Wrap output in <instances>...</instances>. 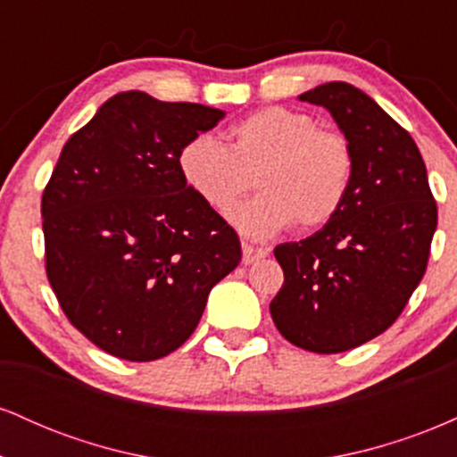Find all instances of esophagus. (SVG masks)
Listing matches in <instances>:
<instances>
[{"instance_id":"obj_1","label":"esophagus","mask_w":457,"mask_h":457,"mask_svg":"<svg viewBox=\"0 0 457 457\" xmlns=\"http://www.w3.org/2000/svg\"><path fill=\"white\" fill-rule=\"evenodd\" d=\"M266 255H269V249H262V246L243 243V264H253V262L266 258Z\"/></svg>"}]
</instances>
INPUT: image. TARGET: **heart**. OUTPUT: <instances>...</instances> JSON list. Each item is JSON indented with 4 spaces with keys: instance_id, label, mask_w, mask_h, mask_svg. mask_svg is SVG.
Segmentation results:
<instances>
[{
    "instance_id": "1",
    "label": "heart",
    "mask_w": 457,
    "mask_h": 457,
    "mask_svg": "<svg viewBox=\"0 0 457 457\" xmlns=\"http://www.w3.org/2000/svg\"><path fill=\"white\" fill-rule=\"evenodd\" d=\"M185 185L212 208L228 212L253 187L260 195L234 208L240 232L266 238L287 225L312 229L342 208L354 176L348 139L318 129L312 115L266 107L234 124L229 145L199 135L178 154Z\"/></svg>"
}]
</instances>
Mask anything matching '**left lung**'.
I'll use <instances>...</instances> for the list:
<instances>
[{
  "label": "left lung",
  "mask_w": 457,
  "mask_h": 457,
  "mask_svg": "<svg viewBox=\"0 0 457 457\" xmlns=\"http://www.w3.org/2000/svg\"><path fill=\"white\" fill-rule=\"evenodd\" d=\"M298 101L333 115L353 148L354 176L322 229L275 246L286 279L270 316L290 344L335 354L395 322L423 279L438 212L417 144L374 98L330 81Z\"/></svg>",
  "instance_id": "1"
}]
</instances>
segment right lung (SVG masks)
<instances>
[{"mask_svg": "<svg viewBox=\"0 0 457 457\" xmlns=\"http://www.w3.org/2000/svg\"><path fill=\"white\" fill-rule=\"evenodd\" d=\"M223 109L120 92L62 148L43 193L46 277L72 327L127 361L191 337L240 240L185 185L178 154Z\"/></svg>", "mask_w": 457, "mask_h": 457, "instance_id": "1", "label": "right lung"}]
</instances>
